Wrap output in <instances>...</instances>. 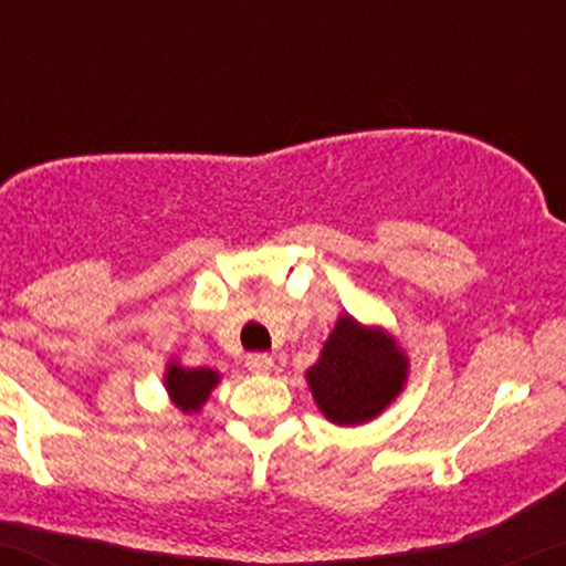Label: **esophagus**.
Instances as JSON below:
<instances>
[{"mask_svg":"<svg viewBox=\"0 0 566 566\" xmlns=\"http://www.w3.org/2000/svg\"><path fill=\"white\" fill-rule=\"evenodd\" d=\"M247 368H250L252 374H271L273 357L271 354H250V357H247Z\"/></svg>","mask_w":566,"mask_h":566,"instance_id":"34e87169","label":"esophagus"}]
</instances>
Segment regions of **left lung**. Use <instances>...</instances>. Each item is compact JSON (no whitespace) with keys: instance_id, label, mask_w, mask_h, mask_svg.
Segmentation results:
<instances>
[{"instance_id":"8db88e82","label":"left lung","mask_w":566,"mask_h":566,"mask_svg":"<svg viewBox=\"0 0 566 566\" xmlns=\"http://www.w3.org/2000/svg\"><path fill=\"white\" fill-rule=\"evenodd\" d=\"M408 378V357L381 327H365L349 314L338 316L319 359L306 370L314 402L340 427L376 419Z\"/></svg>"}]
</instances>
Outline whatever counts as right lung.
<instances>
[{
  "label": "right lung",
  "instance_id": "obj_1",
  "mask_svg": "<svg viewBox=\"0 0 566 566\" xmlns=\"http://www.w3.org/2000/svg\"><path fill=\"white\" fill-rule=\"evenodd\" d=\"M166 392L171 402L182 413H198L203 402L209 400L212 389L220 384V374L209 368H182L177 359H171L164 376Z\"/></svg>",
  "mask_w": 566,
  "mask_h": 566
}]
</instances>
